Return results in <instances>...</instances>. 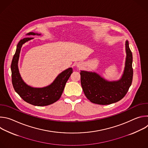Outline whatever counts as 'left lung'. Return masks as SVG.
<instances>
[{
	"instance_id": "left-lung-1",
	"label": "left lung",
	"mask_w": 148,
	"mask_h": 148,
	"mask_svg": "<svg viewBox=\"0 0 148 148\" xmlns=\"http://www.w3.org/2000/svg\"><path fill=\"white\" fill-rule=\"evenodd\" d=\"M126 61L122 77L118 81H108L95 72L81 71V84L84 94L92 103L109 105L122 99L132 84V54L128 41L125 43Z\"/></svg>"
}]
</instances>
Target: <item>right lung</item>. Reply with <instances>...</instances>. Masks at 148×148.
<instances>
[{
  "label": "right lung",
  "instance_id": "1",
  "mask_svg": "<svg viewBox=\"0 0 148 148\" xmlns=\"http://www.w3.org/2000/svg\"><path fill=\"white\" fill-rule=\"evenodd\" d=\"M36 34L40 35L33 32L27 34L28 36ZM32 39L31 37H25L21 40L17 45L11 64L12 84L15 91L26 102L35 106H46L53 103L60 98L66 84L73 73V69L69 68L61 73L50 85L47 87L34 88L27 85L20 75L18 61L23 45Z\"/></svg>",
  "mask_w": 148,
  "mask_h": 148
}]
</instances>
